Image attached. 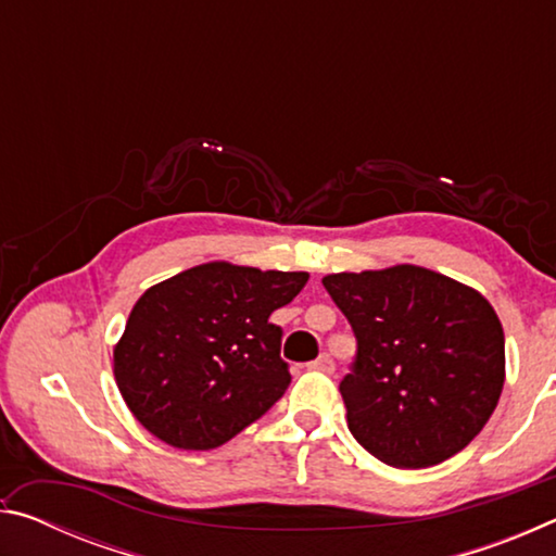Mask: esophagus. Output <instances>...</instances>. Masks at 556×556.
<instances>
[{
  "instance_id": "obj_1",
  "label": "esophagus",
  "mask_w": 556,
  "mask_h": 556,
  "mask_svg": "<svg viewBox=\"0 0 556 556\" xmlns=\"http://www.w3.org/2000/svg\"><path fill=\"white\" fill-rule=\"evenodd\" d=\"M308 368L318 370V372H333V361L328 355H321V357H316L314 363H308Z\"/></svg>"
}]
</instances>
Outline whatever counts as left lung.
Masks as SVG:
<instances>
[{"label":"left lung","mask_w":556,"mask_h":556,"mask_svg":"<svg viewBox=\"0 0 556 556\" xmlns=\"http://www.w3.org/2000/svg\"><path fill=\"white\" fill-rule=\"evenodd\" d=\"M321 281L357 338L341 382L357 444L382 464L427 468L481 434L505 382L503 326L481 291L417 265Z\"/></svg>","instance_id":"obj_1"}]
</instances>
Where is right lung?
<instances>
[{"label":"right lung","instance_id":"obj_1","mask_svg":"<svg viewBox=\"0 0 556 556\" xmlns=\"http://www.w3.org/2000/svg\"><path fill=\"white\" fill-rule=\"evenodd\" d=\"M306 281L215 260L149 287L112 351L139 425L174 448L211 451L260 419L291 382L269 316Z\"/></svg>","mask_w":556,"mask_h":556}]
</instances>
